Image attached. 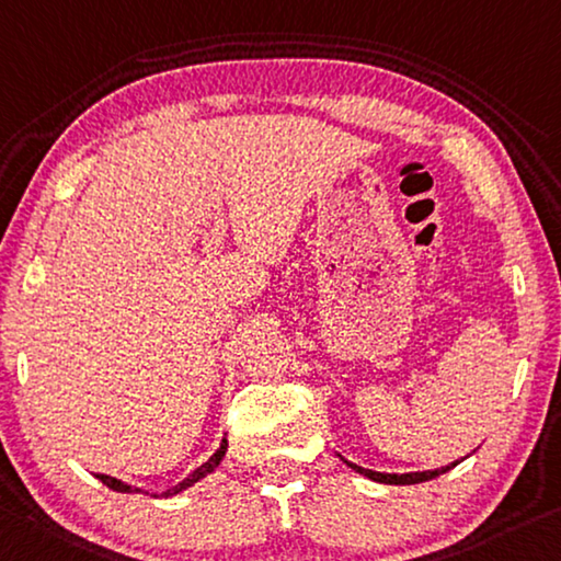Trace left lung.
<instances>
[{
	"instance_id": "left-lung-1",
	"label": "left lung",
	"mask_w": 561,
	"mask_h": 561,
	"mask_svg": "<svg viewBox=\"0 0 561 561\" xmlns=\"http://www.w3.org/2000/svg\"><path fill=\"white\" fill-rule=\"evenodd\" d=\"M344 465H350L354 472H359L364 477H369L371 482H381V484H420V482H430V479L439 477L444 472H449L451 467H457L459 461H451V465L442 467V469H430V472H407V474H385V472H375V469H364L359 465H352V461L344 459Z\"/></svg>"
}]
</instances>
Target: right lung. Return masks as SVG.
Returning a JSON list of instances; mask_svg holds the SVG:
<instances>
[{
	"instance_id": "obj_1",
	"label": "right lung",
	"mask_w": 561,
	"mask_h": 561,
	"mask_svg": "<svg viewBox=\"0 0 561 561\" xmlns=\"http://www.w3.org/2000/svg\"><path fill=\"white\" fill-rule=\"evenodd\" d=\"M225 455H227V439H221V444H219V449L215 451V455H211L207 461H204L202 467H197L194 469V472L190 474V477H184L180 484L176 486H172V489H167V492H162V494H154V496H174V494H180V492H184V489H190L192 484H197L199 479H204L207 474H211L215 472V469L219 467V461L225 459ZM96 479H100L102 484H106L110 489H114V492H124V494H135V492H141L139 486H131V484H124L122 479H114V477H106V474H96Z\"/></svg>"
}]
</instances>
